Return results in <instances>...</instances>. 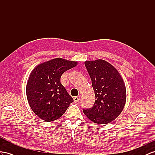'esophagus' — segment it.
Wrapping results in <instances>:
<instances>
[{
	"label": "esophagus",
	"instance_id": "esophagus-1",
	"mask_svg": "<svg viewBox=\"0 0 155 155\" xmlns=\"http://www.w3.org/2000/svg\"><path fill=\"white\" fill-rule=\"evenodd\" d=\"M80 98H81V96H78L74 97L73 98L74 101L75 103H77V102H78V101L80 100Z\"/></svg>",
	"mask_w": 155,
	"mask_h": 155
}]
</instances>
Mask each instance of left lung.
<instances>
[{
	"instance_id": "left-lung-1",
	"label": "left lung",
	"mask_w": 155,
	"mask_h": 155,
	"mask_svg": "<svg viewBox=\"0 0 155 155\" xmlns=\"http://www.w3.org/2000/svg\"><path fill=\"white\" fill-rule=\"evenodd\" d=\"M90 75L96 101L92 108L83 109L90 120L106 124L118 117L126 100V86L118 71L103 59L84 62Z\"/></svg>"
}]
</instances>
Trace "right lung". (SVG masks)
Returning <instances> with one entry per match:
<instances>
[{"label": "right lung", "mask_w": 155, "mask_h": 155, "mask_svg": "<svg viewBox=\"0 0 155 155\" xmlns=\"http://www.w3.org/2000/svg\"><path fill=\"white\" fill-rule=\"evenodd\" d=\"M77 61L55 58L37 65L31 73L26 86L27 100L33 111L51 122L65 113L73 99L60 82L63 73Z\"/></svg>", "instance_id": "obj_1"}]
</instances>
